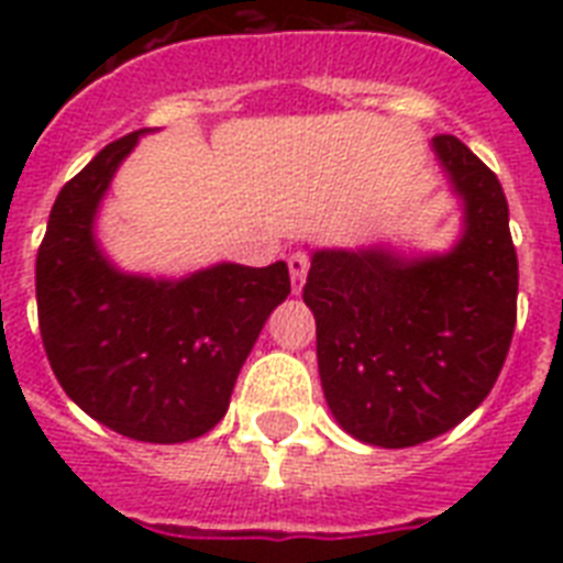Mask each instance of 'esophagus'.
Wrapping results in <instances>:
<instances>
[{
  "instance_id": "obj_1",
  "label": "esophagus",
  "mask_w": 563,
  "mask_h": 563,
  "mask_svg": "<svg viewBox=\"0 0 563 563\" xmlns=\"http://www.w3.org/2000/svg\"><path fill=\"white\" fill-rule=\"evenodd\" d=\"M307 272H309V256L303 251H295L289 256V274H291V291L300 295L303 291V283H307Z\"/></svg>"
}]
</instances>
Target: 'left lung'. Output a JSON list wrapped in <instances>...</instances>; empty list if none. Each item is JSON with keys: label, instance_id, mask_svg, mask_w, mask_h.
Returning a JSON list of instances; mask_svg holds the SVG:
<instances>
[{"label": "left lung", "instance_id": "left-lung-1", "mask_svg": "<svg viewBox=\"0 0 563 563\" xmlns=\"http://www.w3.org/2000/svg\"><path fill=\"white\" fill-rule=\"evenodd\" d=\"M462 230L446 251H312L303 300L335 423L400 450L459 427L497 383L517 321V254L497 175L455 136L432 140Z\"/></svg>", "mask_w": 563, "mask_h": 563}]
</instances>
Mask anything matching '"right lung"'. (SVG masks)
Wrapping results in <instances>:
<instances>
[{
	"instance_id": "obj_1",
	"label": "right lung",
	"mask_w": 563,
	"mask_h": 563,
	"mask_svg": "<svg viewBox=\"0 0 563 563\" xmlns=\"http://www.w3.org/2000/svg\"><path fill=\"white\" fill-rule=\"evenodd\" d=\"M101 148L48 212L37 316L69 400L119 435L180 444L210 432L268 316L289 298V265L152 277L119 268L96 236L101 201L140 136Z\"/></svg>"
}]
</instances>
